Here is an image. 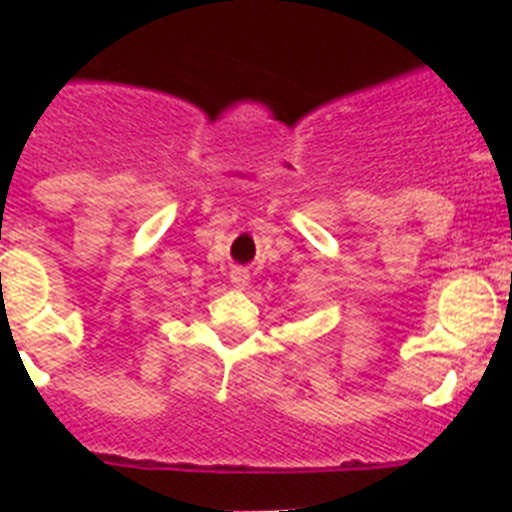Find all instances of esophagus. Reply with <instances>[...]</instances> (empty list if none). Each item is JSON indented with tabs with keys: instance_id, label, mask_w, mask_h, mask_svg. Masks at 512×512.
Instances as JSON below:
<instances>
[{
	"instance_id": "1",
	"label": "esophagus",
	"mask_w": 512,
	"mask_h": 512,
	"mask_svg": "<svg viewBox=\"0 0 512 512\" xmlns=\"http://www.w3.org/2000/svg\"><path fill=\"white\" fill-rule=\"evenodd\" d=\"M230 282H233V287H238V289L248 287V282H251V274H248L246 266H233V269H230Z\"/></svg>"
}]
</instances>
